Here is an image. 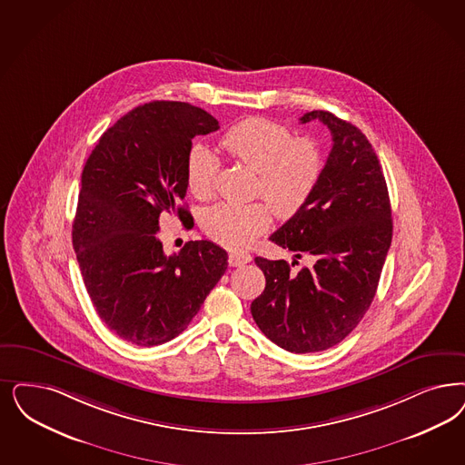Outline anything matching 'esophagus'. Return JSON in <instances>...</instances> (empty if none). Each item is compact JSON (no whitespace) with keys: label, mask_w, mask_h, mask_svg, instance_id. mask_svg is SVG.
<instances>
[{"label":"esophagus","mask_w":465,"mask_h":465,"mask_svg":"<svg viewBox=\"0 0 465 465\" xmlns=\"http://www.w3.org/2000/svg\"><path fill=\"white\" fill-rule=\"evenodd\" d=\"M251 261H252V257H251V254H245V252H230V256H228V264L233 266V268L243 266Z\"/></svg>","instance_id":"esophagus-1"}]
</instances>
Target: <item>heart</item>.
<instances>
[{
	"label": "heart",
	"mask_w": 465,
	"mask_h": 465,
	"mask_svg": "<svg viewBox=\"0 0 465 465\" xmlns=\"http://www.w3.org/2000/svg\"><path fill=\"white\" fill-rule=\"evenodd\" d=\"M224 153L257 173L256 193L276 216L289 220L304 208L320 183L324 158L309 137H295L289 127L268 118H247L220 139ZM222 170V161L206 145H193L185 176L193 197L209 199ZM272 226V211L264 203H220L203 216L209 239L228 249L249 247Z\"/></svg>",
	"instance_id": "1"
}]
</instances>
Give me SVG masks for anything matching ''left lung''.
<instances>
[{
	"mask_svg": "<svg viewBox=\"0 0 465 465\" xmlns=\"http://www.w3.org/2000/svg\"><path fill=\"white\" fill-rule=\"evenodd\" d=\"M312 120L331 132L330 156L304 208L270 239L314 264L292 272L283 259H254L266 287L251 304L252 318L272 343L293 353L335 347L364 318L393 233L381 164L368 137L333 113L301 118Z\"/></svg>",
	"mask_w": 465,
	"mask_h": 465,
	"instance_id": "8db88e82",
	"label": "left lung"
}]
</instances>
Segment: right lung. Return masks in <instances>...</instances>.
Listing matches in <instances>:
<instances>
[{"label":"right lung","mask_w":465,"mask_h":465,"mask_svg":"<svg viewBox=\"0 0 465 465\" xmlns=\"http://www.w3.org/2000/svg\"><path fill=\"white\" fill-rule=\"evenodd\" d=\"M208 112L180 101H153L108 128L82 172L74 249L99 318L116 337L154 347L178 337L228 266L209 241L187 242L166 256L158 232L164 214L193 220L185 206L187 156L195 135L218 130Z\"/></svg>","instance_id":"obj_1"}]
</instances>
